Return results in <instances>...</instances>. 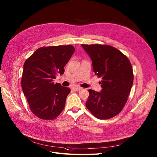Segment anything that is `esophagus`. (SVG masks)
<instances>
[{
  "instance_id": "obj_1",
  "label": "esophagus",
  "mask_w": 157,
  "mask_h": 157,
  "mask_svg": "<svg viewBox=\"0 0 157 157\" xmlns=\"http://www.w3.org/2000/svg\"><path fill=\"white\" fill-rule=\"evenodd\" d=\"M73 90L74 91H79V90H82L83 88H82L81 87H74L73 88Z\"/></svg>"
}]
</instances>
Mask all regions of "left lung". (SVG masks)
I'll return each mask as SVG.
<instances>
[{"mask_svg": "<svg viewBox=\"0 0 157 157\" xmlns=\"http://www.w3.org/2000/svg\"><path fill=\"white\" fill-rule=\"evenodd\" d=\"M92 61L93 70L102 80L101 92L90 89L87 109L98 119L119 114L125 106L133 85L134 74L128 58L118 49L104 44H81Z\"/></svg>", "mask_w": 157, "mask_h": 157, "instance_id": "1", "label": "left lung"}]
</instances>
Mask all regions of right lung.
<instances>
[{"mask_svg": "<svg viewBox=\"0 0 157 157\" xmlns=\"http://www.w3.org/2000/svg\"><path fill=\"white\" fill-rule=\"evenodd\" d=\"M74 51L70 44L41 47L25 62L21 88L31 111L38 118L53 120L63 110L71 89L54 84L53 79L63 74Z\"/></svg>", "mask_w": 157, "mask_h": 157, "instance_id": "right-lung-1", "label": "right lung"}]
</instances>
